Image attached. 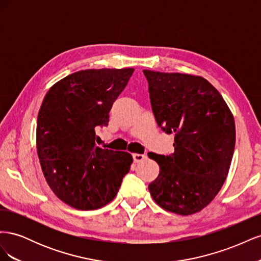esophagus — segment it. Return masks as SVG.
<instances>
[{
  "label": "esophagus",
  "mask_w": 261,
  "mask_h": 261,
  "mask_svg": "<svg viewBox=\"0 0 261 261\" xmlns=\"http://www.w3.org/2000/svg\"><path fill=\"white\" fill-rule=\"evenodd\" d=\"M147 156L145 154H140V153H135V154L133 155V159H134V162H135V163L141 162L143 160H145Z\"/></svg>",
  "instance_id": "obj_1"
}]
</instances>
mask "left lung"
I'll return each mask as SVG.
<instances>
[{
  "label": "left lung",
  "instance_id": "left-lung-1",
  "mask_svg": "<svg viewBox=\"0 0 261 261\" xmlns=\"http://www.w3.org/2000/svg\"><path fill=\"white\" fill-rule=\"evenodd\" d=\"M156 124L174 134V152L148 153L159 164L148 188L164 210L180 216L199 212L215 199L230 170L235 122L226 102L207 80L144 69Z\"/></svg>",
  "mask_w": 261,
  "mask_h": 261
}]
</instances>
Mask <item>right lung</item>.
I'll return each instance as SVG.
<instances>
[{
  "label": "right lung",
  "instance_id": "add662e5",
  "mask_svg": "<svg viewBox=\"0 0 261 261\" xmlns=\"http://www.w3.org/2000/svg\"><path fill=\"white\" fill-rule=\"evenodd\" d=\"M134 68L86 69L55 83L37 118V152L53 193L78 210L114 199L133 163L132 154L96 147L97 126L127 85Z\"/></svg>",
  "mask_w": 261,
  "mask_h": 261
}]
</instances>
